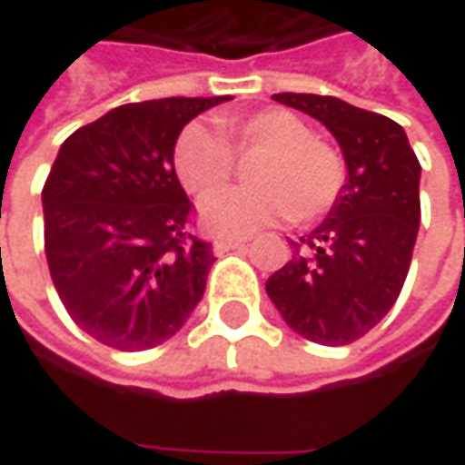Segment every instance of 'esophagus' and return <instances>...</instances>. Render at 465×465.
Wrapping results in <instances>:
<instances>
[{"mask_svg":"<svg viewBox=\"0 0 465 465\" xmlns=\"http://www.w3.org/2000/svg\"><path fill=\"white\" fill-rule=\"evenodd\" d=\"M241 248H245V241H241V238H220V241L214 242V251H217V253L241 251Z\"/></svg>","mask_w":465,"mask_h":465,"instance_id":"1","label":"esophagus"}]
</instances>
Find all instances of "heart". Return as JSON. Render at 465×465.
Listing matches in <instances>:
<instances>
[{"label": "heart", "mask_w": 465, "mask_h": 465, "mask_svg": "<svg viewBox=\"0 0 465 465\" xmlns=\"http://www.w3.org/2000/svg\"><path fill=\"white\" fill-rule=\"evenodd\" d=\"M245 188L206 202L202 223L212 232L251 235L290 217L308 224L326 217L349 181L344 153L287 108H259L217 118V132L188 124L173 144V170L193 199L223 193L235 160H251Z\"/></svg>", "instance_id": "heart-1"}]
</instances>
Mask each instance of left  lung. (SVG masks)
<instances>
[{
	"label": "left lung",
	"instance_id": "left-lung-1",
	"mask_svg": "<svg viewBox=\"0 0 465 465\" xmlns=\"http://www.w3.org/2000/svg\"><path fill=\"white\" fill-rule=\"evenodd\" d=\"M274 100L336 136L349 181L329 217L290 241L295 253L269 277L266 292L300 336L344 347L375 329L401 295L420 232L421 165L388 116L331 95L279 93Z\"/></svg>",
	"mask_w": 465,
	"mask_h": 465
}]
</instances>
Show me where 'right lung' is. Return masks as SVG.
<instances>
[{
  "label": "right lung",
  "mask_w": 465,
  "mask_h": 465,
  "mask_svg": "<svg viewBox=\"0 0 465 465\" xmlns=\"http://www.w3.org/2000/svg\"><path fill=\"white\" fill-rule=\"evenodd\" d=\"M230 100L126 103L66 136L44 183V248L69 318L95 341L142 351L168 341L202 300L212 242L173 144L193 116Z\"/></svg>",
  "instance_id": "1"
}]
</instances>
